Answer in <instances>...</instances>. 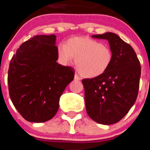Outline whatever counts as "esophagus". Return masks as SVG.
Instances as JSON below:
<instances>
[{"instance_id":"obj_1","label":"esophagus","mask_w":150,"mask_h":150,"mask_svg":"<svg viewBox=\"0 0 150 150\" xmlns=\"http://www.w3.org/2000/svg\"><path fill=\"white\" fill-rule=\"evenodd\" d=\"M80 79H81V78L79 77V75L75 74V75H74V79H75V80H80Z\"/></svg>"}]
</instances>
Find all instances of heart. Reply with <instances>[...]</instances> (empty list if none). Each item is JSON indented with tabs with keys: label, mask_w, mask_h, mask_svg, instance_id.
<instances>
[{
	"label": "heart",
	"mask_w": 150,
	"mask_h": 150,
	"mask_svg": "<svg viewBox=\"0 0 150 150\" xmlns=\"http://www.w3.org/2000/svg\"><path fill=\"white\" fill-rule=\"evenodd\" d=\"M57 55L62 64H67L75 58L78 72L86 78L101 76L110 66L112 52L107 45L88 37H73L57 47Z\"/></svg>",
	"instance_id": "1"
}]
</instances>
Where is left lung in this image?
<instances>
[{
	"mask_svg": "<svg viewBox=\"0 0 150 150\" xmlns=\"http://www.w3.org/2000/svg\"><path fill=\"white\" fill-rule=\"evenodd\" d=\"M109 42L112 61L101 76L82 80L86 112L102 125L118 122L132 108L138 94L141 67L134 50L114 33L92 36Z\"/></svg>",
	"mask_w": 150,
	"mask_h": 150,
	"instance_id": "8db88e82",
	"label": "left lung"
}]
</instances>
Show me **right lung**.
<instances>
[{"label":"right lung","instance_id":"1","mask_svg":"<svg viewBox=\"0 0 150 150\" xmlns=\"http://www.w3.org/2000/svg\"><path fill=\"white\" fill-rule=\"evenodd\" d=\"M56 37L34 36L13 55L8 71L10 99L25 120L44 122L56 114L59 99L74 78L71 67L58 60Z\"/></svg>","mask_w":150,"mask_h":150}]
</instances>
